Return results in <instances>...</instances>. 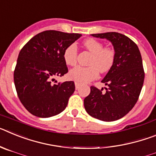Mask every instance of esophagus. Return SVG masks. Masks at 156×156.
I'll return each mask as SVG.
<instances>
[{"instance_id": "obj_1", "label": "esophagus", "mask_w": 156, "mask_h": 156, "mask_svg": "<svg viewBox=\"0 0 156 156\" xmlns=\"http://www.w3.org/2000/svg\"><path fill=\"white\" fill-rule=\"evenodd\" d=\"M75 87H76V90H78L80 88V84H79V83H77V82H75Z\"/></svg>"}]
</instances>
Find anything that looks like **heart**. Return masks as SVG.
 <instances>
[{
	"label": "heart",
	"instance_id": "b5f03b06",
	"mask_svg": "<svg viewBox=\"0 0 156 156\" xmlns=\"http://www.w3.org/2000/svg\"><path fill=\"white\" fill-rule=\"evenodd\" d=\"M83 46L91 54L88 62V67L77 66L69 73V78L72 80L83 84L96 79L98 71L101 73L108 72L112 67L115 59V51L112 48L105 47L101 42L89 38L83 41ZM77 46L71 44L64 50L63 59L67 66H73L76 64Z\"/></svg>",
	"mask_w": 156,
	"mask_h": 156
}]
</instances>
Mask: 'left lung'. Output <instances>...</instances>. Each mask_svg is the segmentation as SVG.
I'll use <instances>...</instances> for the list:
<instances>
[{
  "label": "left lung",
  "instance_id": "1",
  "mask_svg": "<svg viewBox=\"0 0 156 156\" xmlns=\"http://www.w3.org/2000/svg\"><path fill=\"white\" fill-rule=\"evenodd\" d=\"M107 39L115 51L113 66L101 82L108 86L105 92L94 86L84 98L87 112L94 118L111 122L126 115L137 103L144 80V71L137 45L123 34L108 32L91 34Z\"/></svg>",
  "mask_w": 156,
  "mask_h": 156
}]
</instances>
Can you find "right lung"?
Instances as JSON below:
<instances>
[{
    "label": "right lung",
    "mask_w": 156,
    "mask_h": 156,
    "mask_svg": "<svg viewBox=\"0 0 156 156\" xmlns=\"http://www.w3.org/2000/svg\"><path fill=\"white\" fill-rule=\"evenodd\" d=\"M81 36L46 30L31 38L19 52L14 71L15 86L22 104L35 116H54L66 108L75 90L74 82H52L55 77L68 73L63 52Z\"/></svg>",
    "instance_id": "right-lung-1"
}]
</instances>
